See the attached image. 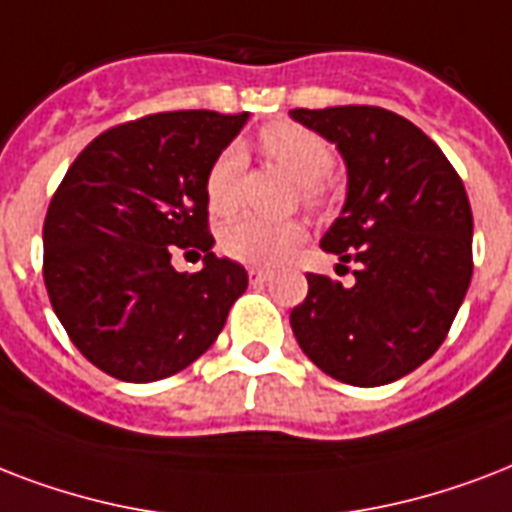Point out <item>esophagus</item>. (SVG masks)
Instances as JSON below:
<instances>
[{
  "label": "esophagus",
  "mask_w": 512,
  "mask_h": 512,
  "mask_svg": "<svg viewBox=\"0 0 512 512\" xmlns=\"http://www.w3.org/2000/svg\"><path fill=\"white\" fill-rule=\"evenodd\" d=\"M269 277H272V272H269V269H261V267H251V269H248V280H251L253 285H256V283H267Z\"/></svg>",
  "instance_id": "34e87169"
}]
</instances>
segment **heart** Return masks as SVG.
Returning a JSON list of instances; mask_svg holds the SVG:
<instances>
[{
	"label": "heart",
	"instance_id": "1",
	"mask_svg": "<svg viewBox=\"0 0 512 512\" xmlns=\"http://www.w3.org/2000/svg\"><path fill=\"white\" fill-rule=\"evenodd\" d=\"M259 144L269 160L277 162L285 173L299 181L301 200L310 208H326L328 189L323 178L334 168V149L315 130L301 128L296 122H272L261 130ZM240 168L243 154L237 146H227L213 160L205 176V197L213 213H232L237 208L240 192ZM307 237V227L296 219H261V216H240L221 232V248L232 259L269 267L288 259Z\"/></svg>",
	"mask_w": 512,
	"mask_h": 512
}]
</instances>
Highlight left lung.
<instances>
[{
    "label": "left lung",
    "instance_id": "left-lung-1",
    "mask_svg": "<svg viewBox=\"0 0 512 512\" xmlns=\"http://www.w3.org/2000/svg\"><path fill=\"white\" fill-rule=\"evenodd\" d=\"M291 117L344 157L347 200L320 248L355 261L350 288L307 275L293 336L339 382L390 384L441 347L465 299L473 277L465 184L433 138L395 112L328 106Z\"/></svg>",
    "mask_w": 512,
    "mask_h": 512
}]
</instances>
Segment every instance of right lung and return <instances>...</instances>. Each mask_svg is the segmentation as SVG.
I'll list each match as a JSON object with an SVG mask.
<instances>
[{"label":"right lung","instance_id":"add662e5","mask_svg":"<svg viewBox=\"0 0 512 512\" xmlns=\"http://www.w3.org/2000/svg\"><path fill=\"white\" fill-rule=\"evenodd\" d=\"M248 114H146L79 152L45 216L47 296L93 366L122 382L184 371L227 323L248 272L211 251L205 176ZM173 247L206 253L200 273Z\"/></svg>","mask_w":512,"mask_h":512}]
</instances>
